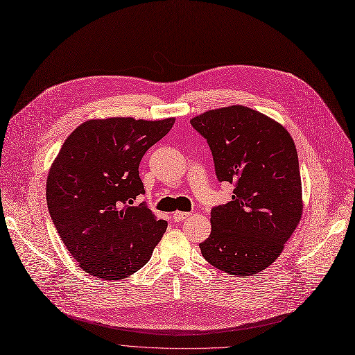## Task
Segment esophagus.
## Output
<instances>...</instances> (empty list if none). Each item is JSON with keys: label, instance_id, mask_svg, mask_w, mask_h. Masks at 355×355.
I'll return each mask as SVG.
<instances>
[{"label": "esophagus", "instance_id": "1", "mask_svg": "<svg viewBox=\"0 0 355 355\" xmlns=\"http://www.w3.org/2000/svg\"><path fill=\"white\" fill-rule=\"evenodd\" d=\"M190 214H191V213H189V211H180V210H177V211L173 214V217H174L175 221H182V220H185L187 217H190Z\"/></svg>", "mask_w": 355, "mask_h": 355}]
</instances>
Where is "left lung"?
I'll list each match as a JSON object with an SVG mask.
<instances>
[{
    "label": "left lung",
    "mask_w": 355,
    "mask_h": 355,
    "mask_svg": "<svg viewBox=\"0 0 355 355\" xmlns=\"http://www.w3.org/2000/svg\"><path fill=\"white\" fill-rule=\"evenodd\" d=\"M190 122L210 145L217 178L234 184L232 201L211 210L201 254L234 276L262 272L302 217L295 142L282 123L243 105L210 109Z\"/></svg>",
    "instance_id": "1"
}]
</instances>
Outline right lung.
Masks as SVG:
<instances>
[{
    "instance_id": "obj_1",
    "label": "right lung",
    "mask_w": 355,
    "mask_h": 355,
    "mask_svg": "<svg viewBox=\"0 0 355 355\" xmlns=\"http://www.w3.org/2000/svg\"><path fill=\"white\" fill-rule=\"evenodd\" d=\"M174 122L89 119L63 142L47 175V207L86 273L119 281L151 259L168 225L144 204H130L144 193L138 171L144 154Z\"/></svg>"
}]
</instances>
